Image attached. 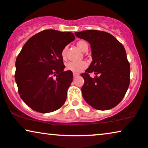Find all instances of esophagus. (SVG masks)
I'll list each match as a JSON object with an SVG mask.
<instances>
[{"label":"esophagus","instance_id":"34e87169","mask_svg":"<svg viewBox=\"0 0 148 148\" xmlns=\"http://www.w3.org/2000/svg\"><path fill=\"white\" fill-rule=\"evenodd\" d=\"M73 76H74V77H77V76H79V74H76V73H73Z\"/></svg>","mask_w":148,"mask_h":148}]
</instances>
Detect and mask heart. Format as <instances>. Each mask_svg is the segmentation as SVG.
<instances>
[{
	"label": "heart",
	"mask_w": 148,
	"mask_h": 148,
	"mask_svg": "<svg viewBox=\"0 0 148 148\" xmlns=\"http://www.w3.org/2000/svg\"><path fill=\"white\" fill-rule=\"evenodd\" d=\"M76 46L79 49L83 52H87L88 50V44L85 41L80 40L76 43ZM67 47L65 46L63 48L62 51H61V57L63 60H65L67 57ZM65 68L68 70H70L71 72L74 73H80L82 71L85 70L87 68V63L86 61H80V62H72V61H69L65 64Z\"/></svg>",
	"instance_id": "b5f03b06"
}]
</instances>
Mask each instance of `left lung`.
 Segmentation results:
<instances>
[{
    "mask_svg": "<svg viewBox=\"0 0 148 148\" xmlns=\"http://www.w3.org/2000/svg\"><path fill=\"white\" fill-rule=\"evenodd\" d=\"M91 45L93 61L85 72L83 98L98 110H108L122 100L130 85V67L123 45L110 33L96 30L75 33ZM91 73L97 76L91 78Z\"/></svg>",
    "mask_w": 148,
    "mask_h": 148,
    "instance_id": "1",
    "label": "left lung"
}]
</instances>
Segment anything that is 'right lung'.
I'll use <instances>...</instances> for the list:
<instances>
[{
    "label": "right lung",
    "mask_w": 148,
    "mask_h": 148,
    "mask_svg": "<svg viewBox=\"0 0 148 148\" xmlns=\"http://www.w3.org/2000/svg\"><path fill=\"white\" fill-rule=\"evenodd\" d=\"M74 40L72 33L44 30L31 37L17 57L15 80L18 93L34 111L50 113L65 103L73 74L63 71L61 53Z\"/></svg>",
    "instance_id": "1"
}]
</instances>
